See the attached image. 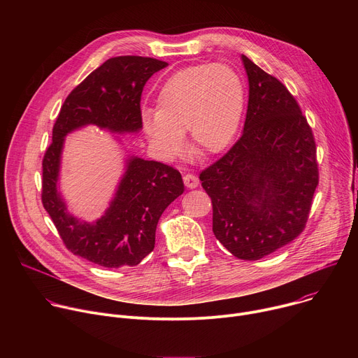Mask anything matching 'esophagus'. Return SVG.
<instances>
[{
	"mask_svg": "<svg viewBox=\"0 0 358 358\" xmlns=\"http://www.w3.org/2000/svg\"><path fill=\"white\" fill-rule=\"evenodd\" d=\"M184 184H185V187L187 188H196L198 187V184H199V180H198V177L196 176H194V174H185L184 176Z\"/></svg>",
	"mask_w": 358,
	"mask_h": 358,
	"instance_id": "34e87169",
	"label": "esophagus"
}]
</instances>
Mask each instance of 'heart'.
<instances>
[{"mask_svg":"<svg viewBox=\"0 0 358 358\" xmlns=\"http://www.w3.org/2000/svg\"><path fill=\"white\" fill-rule=\"evenodd\" d=\"M245 99V82L232 66L192 65L163 83L156 97V112H143V127L151 143L169 157L181 152L185 131L195 156H214L236 136Z\"/></svg>","mask_w":358,"mask_h":358,"instance_id":"heart-1","label":"heart"}]
</instances>
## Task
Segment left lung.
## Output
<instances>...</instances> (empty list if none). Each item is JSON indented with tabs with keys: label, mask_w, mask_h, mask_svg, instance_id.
<instances>
[{
	"label": "left lung",
	"mask_w": 358,
	"mask_h": 358,
	"mask_svg": "<svg viewBox=\"0 0 358 358\" xmlns=\"http://www.w3.org/2000/svg\"><path fill=\"white\" fill-rule=\"evenodd\" d=\"M241 59L249 82L243 133L199 180L213 201L217 239L238 259L258 261L304 229L319 169L296 99L275 76Z\"/></svg>",
	"instance_id": "1"
}]
</instances>
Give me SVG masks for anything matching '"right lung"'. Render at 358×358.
<instances>
[{
	"label": "right lung",
	"mask_w": 358,
	"mask_h": 358,
	"mask_svg": "<svg viewBox=\"0 0 358 358\" xmlns=\"http://www.w3.org/2000/svg\"><path fill=\"white\" fill-rule=\"evenodd\" d=\"M167 65L129 55L100 65L66 97L43 156V208L73 255L103 268L136 266L155 249L159 220L184 192V182L167 164L129 156L109 208L94 222L82 221L68 213L58 187L65 137L89 124L116 134L140 131L143 87Z\"/></svg>",
	"instance_id": "add662e5"
}]
</instances>
